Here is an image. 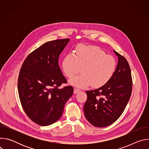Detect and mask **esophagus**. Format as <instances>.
<instances>
[{
  "label": "esophagus",
  "mask_w": 149,
  "mask_h": 149,
  "mask_svg": "<svg viewBox=\"0 0 149 149\" xmlns=\"http://www.w3.org/2000/svg\"><path fill=\"white\" fill-rule=\"evenodd\" d=\"M79 91H80V90H79L78 88H74V94H77Z\"/></svg>",
  "instance_id": "esophagus-1"
}]
</instances>
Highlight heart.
Here are the masks:
<instances>
[{"instance_id": "heart-1", "label": "heart", "mask_w": 149, "mask_h": 149, "mask_svg": "<svg viewBox=\"0 0 149 149\" xmlns=\"http://www.w3.org/2000/svg\"><path fill=\"white\" fill-rule=\"evenodd\" d=\"M75 52V55L68 54L62 63L63 73L70 78L81 69V74L70 80L71 85L84 88L91 84L93 88H100L110 81L117 66L114 57L95 46L81 45L76 48Z\"/></svg>"}]
</instances>
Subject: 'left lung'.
Wrapping results in <instances>:
<instances>
[{
	"instance_id": "8db88e82",
	"label": "left lung",
	"mask_w": 149,
	"mask_h": 149,
	"mask_svg": "<svg viewBox=\"0 0 149 149\" xmlns=\"http://www.w3.org/2000/svg\"><path fill=\"white\" fill-rule=\"evenodd\" d=\"M118 56L116 71L105 86L87 91V100L84 106L87 120L93 125L104 127L114 123L122 114L132 92V78L127 59L114 51Z\"/></svg>"
}]
</instances>
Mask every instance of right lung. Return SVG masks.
Wrapping results in <instances>:
<instances>
[{"mask_svg":"<svg viewBox=\"0 0 149 149\" xmlns=\"http://www.w3.org/2000/svg\"><path fill=\"white\" fill-rule=\"evenodd\" d=\"M69 41L67 38L46 42L27 56L20 70L17 89L21 105L28 117L40 125L58 120L73 94L72 86L59 88L67 82L58 59Z\"/></svg>","mask_w":149,"mask_h":149,"instance_id":"right-lung-1","label":"right lung"}]
</instances>
